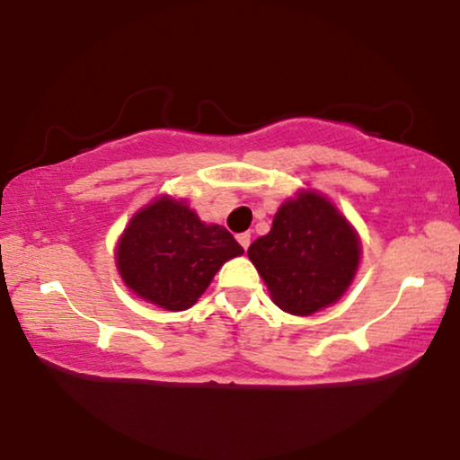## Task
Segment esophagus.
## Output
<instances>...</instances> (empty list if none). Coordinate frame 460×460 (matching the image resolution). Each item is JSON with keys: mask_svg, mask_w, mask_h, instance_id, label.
<instances>
[{"mask_svg": "<svg viewBox=\"0 0 460 460\" xmlns=\"http://www.w3.org/2000/svg\"><path fill=\"white\" fill-rule=\"evenodd\" d=\"M237 242H240V246L246 251V248L251 246V234H240L237 235Z\"/></svg>", "mask_w": 460, "mask_h": 460, "instance_id": "obj_1", "label": "esophagus"}]
</instances>
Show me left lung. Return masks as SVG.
<instances>
[{
    "label": "left lung",
    "mask_w": 460,
    "mask_h": 460,
    "mask_svg": "<svg viewBox=\"0 0 460 460\" xmlns=\"http://www.w3.org/2000/svg\"><path fill=\"white\" fill-rule=\"evenodd\" d=\"M248 260L277 307L311 315L344 296L361 260V242L329 199L300 190L274 214L270 234L248 246Z\"/></svg>",
    "instance_id": "left-lung-1"
}]
</instances>
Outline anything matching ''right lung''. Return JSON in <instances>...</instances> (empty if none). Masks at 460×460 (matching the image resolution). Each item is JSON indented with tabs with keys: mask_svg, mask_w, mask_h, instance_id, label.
I'll return each instance as SVG.
<instances>
[{
	"mask_svg": "<svg viewBox=\"0 0 460 460\" xmlns=\"http://www.w3.org/2000/svg\"><path fill=\"white\" fill-rule=\"evenodd\" d=\"M244 248L220 225H205L186 200L160 197L129 220L116 246V268L136 294L157 307H192L225 261Z\"/></svg>",
	"mask_w": 460,
	"mask_h": 460,
	"instance_id": "right-lung-1",
	"label": "right lung"
}]
</instances>
